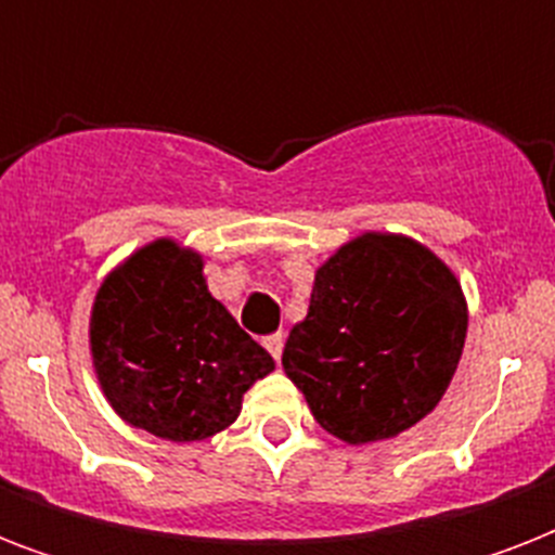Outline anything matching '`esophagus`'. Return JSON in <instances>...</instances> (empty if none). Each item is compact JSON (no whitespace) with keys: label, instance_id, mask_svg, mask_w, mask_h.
Segmentation results:
<instances>
[{"label":"esophagus","instance_id":"obj_1","mask_svg":"<svg viewBox=\"0 0 555 555\" xmlns=\"http://www.w3.org/2000/svg\"><path fill=\"white\" fill-rule=\"evenodd\" d=\"M264 348H268L273 360H279V357H282V348H285V337H282V334H270V337H264Z\"/></svg>","mask_w":555,"mask_h":555}]
</instances>
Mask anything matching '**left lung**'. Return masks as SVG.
I'll use <instances>...</instances> for the list:
<instances>
[{"label": "left lung", "instance_id": "left-lung-1", "mask_svg": "<svg viewBox=\"0 0 555 555\" xmlns=\"http://www.w3.org/2000/svg\"><path fill=\"white\" fill-rule=\"evenodd\" d=\"M466 339L455 273L405 235L365 233L313 279L282 365L322 429L346 443L400 435L440 403Z\"/></svg>", "mask_w": 555, "mask_h": 555}]
</instances>
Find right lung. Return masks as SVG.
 Listing matches in <instances>:
<instances>
[{
    "label": "right lung",
    "instance_id": "add662e5",
    "mask_svg": "<svg viewBox=\"0 0 555 555\" xmlns=\"http://www.w3.org/2000/svg\"><path fill=\"white\" fill-rule=\"evenodd\" d=\"M204 261L172 238L146 244L100 285L91 357L103 395L155 438H212L242 412L273 357L238 328L204 282Z\"/></svg>",
    "mask_w": 555,
    "mask_h": 555
}]
</instances>
